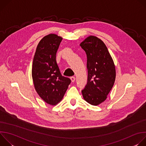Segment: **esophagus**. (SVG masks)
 I'll return each instance as SVG.
<instances>
[{
    "instance_id": "1",
    "label": "esophagus",
    "mask_w": 146,
    "mask_h": 146,
    "mask_svg": "<svg viewBox=\"0 0 146 146\" xmlns=\"http://www.w3.org/2000/svg\"><path fill=\"white\" fill-rule=\"evenodd\" d=\"M70 80H71V81H72V82H74V81H75V80H76V78H75V77H73V76H72V77H70Z\"/></svg>"
}]
</instances>
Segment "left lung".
<instances>
[{"instance_id": "1", "label": "left lung", "mask_w": 146, "mask_h": 146, "mask_svg": "<svg viewBox=\"0 0 146 146\" xmlns=\"http://www.w3.org/2000/svg\"><path fill=\"white\" fill-rule=\"evenodd\" d=\"M87 54L88 81L81 92L84 99L94 106L105 101L116 76L113 58L103 41L90 36L80 44Z\"/></svg>"}]
</instances>
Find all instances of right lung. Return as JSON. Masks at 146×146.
Masks as SVG:
<instances>
[{
  "label": "right lung",
  "instance_id": "obj_1",
  "mask_svg": "<svg viewBox=\"0 0 146 146\" xmlns=\"http://www.w3.org/2000/svg\"><path fill=\"white\" fill-rule=\"evenodd\" d=\"M62 37L50 33L43 37L37 46L34 55L32 76L36 91L48 105L59 103L71 80L62 76L56 60V54Z\"/></svg>",
  "mask_w": 146,
  "mask_h": 146
}]
</instances>
